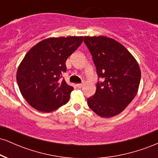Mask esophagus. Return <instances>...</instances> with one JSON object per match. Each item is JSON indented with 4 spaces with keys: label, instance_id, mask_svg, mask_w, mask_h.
<instances>
[{
    "label": "esophagus",
    "instance_id": "1",
    "mask_svg": "<svg viewBox=\"0 0 158 158\" xmlns=\"http://www.w3.org/2000/svg\"><path fill=\"white\" fill-rule=\"evenodd\" d=\"M82 86H83V84H77V87L78 88H82Z\"/></svg>",
    "mask_w": 158,
    "mask_h": 158
}]
</instances>
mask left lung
Wrapping results in <instances>:
<instances>
[{
    "instance_id": "1",
    "label": "left lung",
    "mask_w": 158,
    "mask_h": 158,
    "mask_svg": "<svg viewBox=\"0 0 158 158\" xmlns=\"http://www.w3.org/2000/svg\"><path fill=\"white\" fill-rule=\"evenodd\" d=\"M99 77L96 93L88 99L94 113L103 118L118 115L138 92L141 71L135 58L117 41L107 36H85Z\"/></svg>"
}]
</instances>
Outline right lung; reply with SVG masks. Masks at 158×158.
<instances>
[{"label":"right lung","instance_id":"1","mask_svg":"<svg viewBox=\"0 0 158 158\" xmlns=\"http://www.w3.org/2000/svg\"><path fill=\"white\" fill-rule=\"evenodd\" d=\"M82 41L83 36L48 38L27 52L16 79L21 95L32 108L49 113L68 102L73 88L60 78L66 72L65 61Z\"/></svg>","mask_w":158,"mask_h":158}]
</instances>
